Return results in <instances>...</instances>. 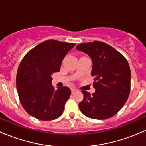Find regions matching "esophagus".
Masks as SVG:
<instances>
[{
  "label": "esophagus",
  "instance_id": "obj_1",
  "mask_svg": "<svg viewBox=\"0 0 146 146\" xmlns=\"http://www.w3.org/2000/svg\"><path fill=\"white\" fill-rule=\"evenodd\" d=\"M76 88H72V89H71V93L74 94L75 92H76Z\"/></svg>",
  "mask_w": 146,
  "mask_h": 146
}]
</instances>
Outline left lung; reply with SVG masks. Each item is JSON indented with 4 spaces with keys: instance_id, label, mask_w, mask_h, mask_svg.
<instances>
[{
    "instance_id": "left-lung-1",
    "label": "left lung",
    "mask_w": 146,
    "mask_h": 146,
    "mask_svg": "<svg viewBox=\"0 0 146 146\" xmlns=\"http://www.w3.org/2000/svg\"><path fill=\"white\" fill-rule=\"evenodd\" d=\"M76 49L91 57V75L96 90L92 95L82 90L80 111L91 119L111 118L123 107L130 94L131 70L127 60L112 46L98 41L80 44Z\"/></svg>"
}]
</instances>
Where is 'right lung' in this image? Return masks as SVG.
Returning <instances> with one entry per match:
<instances>
[{"label": "right lung", "instance_id": "1", "mask_svg": "<svg viewBox=\"0 0 146 146\" xmlns=\"http://www.w3.org/2000/svg\"><path fill=\"white\" fill-rule=\"evenodd\" d=\"M76 45L49 39L28 51L20 62L16 76L19 99L23 108L35 118L54 120L63 114L71 90L54 89L51 74L60 70L67 53Z\"/></svg>", "mask_w": 146, "mask_h": 146}]
</instances>
